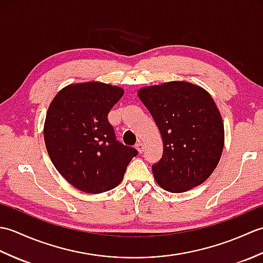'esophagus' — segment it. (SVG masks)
Instances as JSON below:
<instances>
[{
  "mask_svg": "<svg viewBox=\"0 0 263 263\" xmlns=\"http://www.w3.org/2000/svg\"><path fill=\"white\" fill-rule=\"evenodd\" d=\"M136 148H137V150L140 154H142L143 152H144V144H143V142L142 141H139L137 144H136Z\"/></svg>",
  "mask_w": 263,
  "mask_h": 263,
  "instance_id": "34e87169",
  "label": "esophagus"
}]
</instances>
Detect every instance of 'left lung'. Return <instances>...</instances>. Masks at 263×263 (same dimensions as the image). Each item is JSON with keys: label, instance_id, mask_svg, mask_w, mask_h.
Returning a JSON list of instances; mask_svg holds the SVG:
<instances>
[{"label": "left lung", "instance_id": "obj_1", "mask_svg": "<svg viewBox=\"0 0 263 263\" xmlns=\"http://www.w3.org/2000/svg\"><path fill=\"white\" fill-rule=\"evenodd\" d=\"M138 97L158 126L164 152L153 165L156 182L172 193L202 184L219 163L224 123L210 93L193 83L171 81L139 89Z\"/></svg>", "mask_w": 263, "mask_h": 263}]
</instances>
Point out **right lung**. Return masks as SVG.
Returning a JSON list of instances; mask_svg holds the SVG:
<instances>
[{
	"label": "right lung",
	"mask_w": 263,
	"mask_h": 263,
	"mask_svg": "<svg viewBox=\"0 0 263 263\" xmlns=\"http://www.w3.org/2000/svg\"><path fill=\"white\" fill-rule=\"evenodd\" d=\"M124 90L108 83H71L47 109L44 139L49 158L71 185L86 193L116 187L138 152L116 140L107 115Z\"/></svg>",
	"instance_id": "add662e5"
}]
</instances>
